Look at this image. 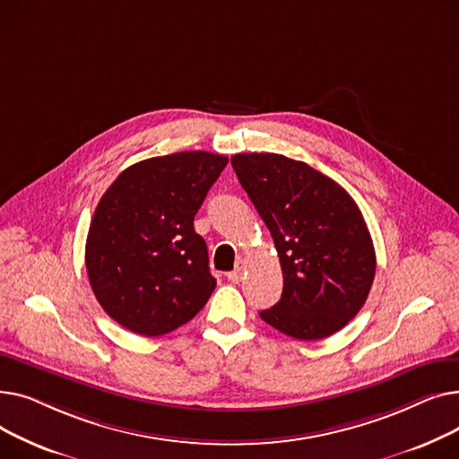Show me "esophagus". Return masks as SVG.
I'll use <instances>...</instances> for the list:
<instances>
[{"label": "esophagus", "mask_w": 459, "mask_h": 459, "mask_svg": "<svg viewBox=\"0 0 459 459\" xmlns=\"http://www.w3.org/2000/svg\"><path fill=\"white\" fill-rule=\"evenodd\" d=\"M244 273H246V262L244 260H238L236 268L230 273H227V279L232 281V282H239V281L244 279Z\"/></svg>", "instance_id": "1"}]
</instances>
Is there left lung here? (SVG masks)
<instances>
[{
	"instance_id": "obj_1",
	"label": "left lung",
	"mask_w": 459,
	"mask_h": 459,
	"mask_svg": "<svg viewBox=\"0 0 459 459\" xmlns=\"http://www.w3.org/2000/svg\"><path fill=\"white\" fill-rule=\"evenodd\" d=\"M272 232L282 296L260 318L298 341L341 331L365 305L376 275L368 227L350 193L303 161L272 152L230 158Z\"/></svg>"
}]
</instances>
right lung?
<instances>
[{"label": "right lung", "instance_id": "obj_1", "mask_svg": "<svg viewBox=\"0 0 459 459\" xmlns=\"http://www.w3.org/2000/svg\"><path fill=\"white\" fill-rule=\"evenodd\" d=\"M227 156L175 152L125 169L94 210L85 244L92 292L128 331L160 336L187 324L215 288L193 229Z\"/></svg>", "mask_w": 459, "mask_h": 459}]
</instances>
